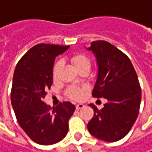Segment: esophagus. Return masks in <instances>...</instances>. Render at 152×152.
Here are the masks:
<instances>
[{
  "instance_id": "1",
  "label": "esophagus",
  "mask_w": 152,
  "mask_h": 152,
  "mask_svg": "<svg viewBox=\"0 0 152 152\" xmlns=\"http://www.w3.org/2000/svg\"><path fill=\"white\" fill-rule=\"evenodd\" d=\"M84 106H85V105H84L83 104H76V109H77V110H80V109H82Z\"/></svg>"
}]
</instances>
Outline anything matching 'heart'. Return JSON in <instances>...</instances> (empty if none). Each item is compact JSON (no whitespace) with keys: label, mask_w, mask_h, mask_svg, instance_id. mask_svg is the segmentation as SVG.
Masks as SVG:
<instances>
[{"label":"heart","mask_w":152,"mask_h":152,"mask_svg":"<svg viewBox=\"0 0 152 152\" xmlns=\"http://www.w3.org/2000/svg\"><path fill=\"white\" fill-rule=\"evenodd\" d=\"M69 61L78 72L84 70V69L88 70L90 68V65H91L90 60L86 55H85L83 53H76V54L72 55L69 58ZM60 68V62L58 61L53 66V79L57 78V75H58ZM69 96L72 99L80 100L82 98L84 97V90L81 89V88H78V87H72L69 90Z\"/></svg>","instance_id":"b5f03b06"}]
</instances>
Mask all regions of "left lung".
<instances>
[{
  "label": "left lung",
  "mask_w": 152,
  "mask_h": 152,
  "mask_svg": "<svg viewBox=\"0 0 152 152\" xmlns=\"http://www.w3.org/2000/svg\"><path fill=\"white\" fill-rule=\"evenodd\" d=\"M86 49L92 51L98 66L92 96L107 99L101 110L89 104L94 116L87 129L100 140L118 141L128 134L139 113L141 88L137 75L130 59L111 43L92 41Z\"/></svg>",
  "instance_id": "left-lung-1"
}]
</instances>
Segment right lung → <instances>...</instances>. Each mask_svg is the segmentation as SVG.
Segmentation results:
<instances>
[{"mask_svg": "<svg viewBox=\"0 0 152 152\" xmlns=\"http://www.w3.org/2000/svg\"><path fill=\"white\" fill-rule=\"evenodd\" d=\"M68 48V46L53 44L35 45L20 60L14 72L11 104L17 121L39 145L58 143L68 132L74 104L67 101L51 109L43 101L53 84L55 58Z\"/></svg>", "mask_w": 152, "mask_h": 152, "instance_id": "right-lung-1", "label": "right lung"}]
</instances>
